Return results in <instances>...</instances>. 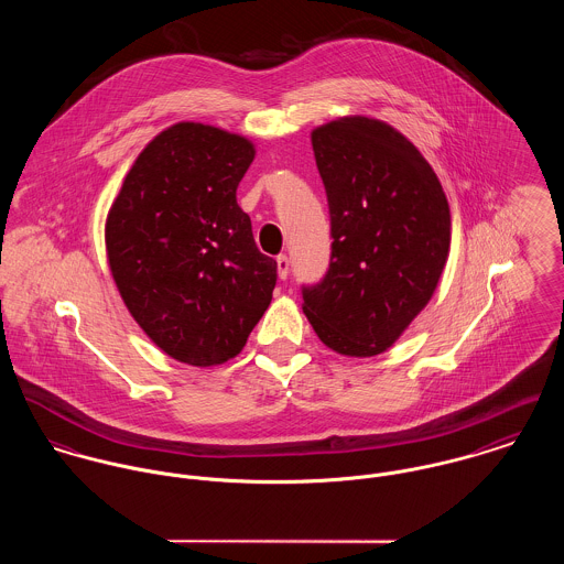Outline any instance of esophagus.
Masks as SVG:
<instances>
[{"instance_id":"34e87169","label":"esophagus","mask_w":564,"mask_h":564,"mask_svg":"<svg viewBox=\"0 0 564 564\" xmlns=\"http://www.w3.org/2000/svg\"><path fill=\"white\" fill-rule=\"evenodd\" d=\"M275 264H278V278H280V280H286V275H289V267H291V260H289V257L280 254V257L275 258Z\"/></svg>"}]
</instances>
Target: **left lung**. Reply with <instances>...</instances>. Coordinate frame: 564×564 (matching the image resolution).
<instances>
[{
	"label": "left lung",
	"instance_id": "8db88e82",
	"mask_svg": "<svg viewBox=\"0 0 564 564\" xmlns=\"http://www.w3.org/2000/svg\"><path fill=\"white\" fill-rule=\"evenodd\" d=\"M310 138L334 241L304 312L332 351L372 358L431 302L451 252V206L429 161L383 120L345 116Z\"/></svg>",
	"mask_w": 564,
	"mask_h": 564
}]
</instances>
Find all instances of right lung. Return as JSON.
<instances>
[{"instance_id": "add662e5", "label": "right lung", "mask_w": 564, "mask_h": 564, "mask_svg": "<svg viewBox=\"0 0 564 564\" xmlns=\"http://www.w3.org/2000/svg\"><path fill=\"white\" fill-rule=\"evenodd\" d=\"M254 154L243 135L176 122L138 154L107 213V262L124 306L189 366L239 356L271 304L278 264L258 252L237 205Z\"/></svg>"}]
</instances>
